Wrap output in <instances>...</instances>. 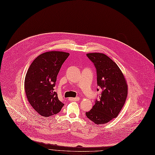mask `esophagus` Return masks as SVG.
I'll return each mask as SVG.
<instances>
[{
	"label": "esophagus",
	"instance_id": "esophagus-1",
	"mask_svg": "<svg viewBox=\"0 0 155 155\" xmlns=\"http://www.w3.org/2000/svg\"><path fill=\"white\" fill-rule=\"evenodd\" d=\"M69 100L70 101H78L79 100V97H76V98H69Z\"/></svg>",
	"mask_w": 155,
	"mask_h": 155
}]
</instances>
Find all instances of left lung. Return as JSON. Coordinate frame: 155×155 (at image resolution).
Returning <instances> with one entry per match:
<instances>
[{"label":"left lung","instance_id":"obj_1","mask_svg":"<svg viewBox=\"0 0 155 155\" xmlns=\"http://www.w3.org/2000/svg\"><path fill=\"white\" fill-rule=\"evenodd\" d=\"M86 55L97 69V84L102 92L86 115L94 124L102 125L119 115L127 99L128 86L119 66L107 55L97 52Z\"/></svg>","mask_w":155,"mask_h":155}]
</instances>
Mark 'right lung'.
Listing matches in <instances>:
<instances>
[{
    "label": "right lung",
    "mask_w": 155,
    "mask_h": 155,
    "mask_svg": "<svg viewBox=\"0 0 155 155\" xmlns=\"http://www.w3.org/2000/svg\"><path fill=\"white\" fill-rule=\"evenodd\" d=\"M69 55L64 51H47L36 57L27 71L25 79L26 97L41 116L55 115L64 105L58 100L54 87L61 66Z\"/></svg>",
    "instance_id": "obj_1"
}]
</instances>
